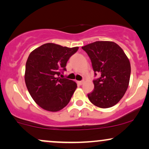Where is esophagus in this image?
<instances>
[{
    "instance_id": "1",
    "label": "esophagus",
    "mask_w": 149,
    "mask_h": 149,
    "mask_svg": "<svg viewBox=\"0 0 149 149\" xmlns=\"http://www.w3.org/2000/svg\"><path fill=\"white\" fill-rule=\"evenodd\" d=\"M83 82H84L83 80H82V81H78V83L79 84V85H82V84H83Z\"/></svg>"
}]
</instances>
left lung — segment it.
Masks as SVG:
<instances>
[{"label":"left lung","instance_id":"obj_1","mask_svg":"<svg viewBox=\"0 0 149 149\" xmlns=\"http://www.w3.org/2000/svg\"><path fill=\"white\" fill-rule=\"evenodd\" d=\"M92 61L95 76L94 89L87 94L89 101L101 108L114 106L128 87L130 63L120 46L113 42L98 41L82 46Z\"/></svg>","mask_w":149,"mask_h":149}]
</instances>
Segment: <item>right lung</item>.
Here are the masks:
<instances>
[{
	"label": "right lung",
	"instance_id": "add662e5",
	"mask_svg": "<svg viewBox=\"0 0 149 149\" xmlns=\"http://www.w3.org/2000/svg\"><path fill=\"white\" fill-rule=\"evenodd\" d=\"M78 49L47 43L28 56L25 82L30 96L44 110L57 112L69 103L77 84L60 72L66 71L67 61Z\"/></svg>",
	"mask_w": 149,
	"mask_h": 149
}]
</instances>
